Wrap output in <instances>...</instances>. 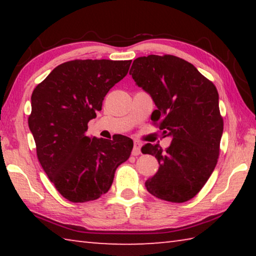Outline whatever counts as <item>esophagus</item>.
<instances>
[{"mask_svg":"<svg viewBox=\"0 0 256 256\" xmlns=\"http://www.w3.org/2000/svg\"><path fill=\"white\" fill-rule=\"evenodd\" d=\"M140 154H141V144L138 141H134L132 154L133 156H138Z\"/></svg>","mask_w":256,"mask_h":256,"instance_id":"34e87169","label":"esophagus"}]
</instances>
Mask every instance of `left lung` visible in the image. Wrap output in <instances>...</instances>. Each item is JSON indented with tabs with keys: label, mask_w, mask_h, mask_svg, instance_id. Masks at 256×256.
<instances>
[{
	"label": "left lung",
	"mask_w": 256,
	"mask_h": 256,
	"mask_svg": "<svg viewBox=\"0 0 256 256\" xmlns=\"http://www.w3.org/2000/svg\"><path fill=\"white\" fill-rule=\"evenodd\" d=\"M130 74L157 106L151 120L172 138L166 150L159 144L142 146V154L154 156L159 162L146 188L164 201H188L218 162L224 122L216 88L193 64L172 55L138 58Z\"/></svg>",
	"instance_id": "8db88e82"
}]
</instances>
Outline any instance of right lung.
Here are the masks:
<instances>
[{
    "mask_svg": "<svg viewBox=\"0 0 256 256\" xmlns=\"http://www.w3.org/2000/svg\"><path fill=\"white\" fill-rule=\"evenodd\" d=\"M132 60H74L60 64L32 94L28 124L37 157L56 190L71 202L100 198L133 148L128 136H86L104 97L128 74Z\"/></svg>",
    "mask_w": 256,
    "mask_h": 256,
    "instance_id": "add662e5",
    "label": "right lung"
}]
</instances>
